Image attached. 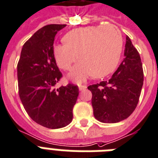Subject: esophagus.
<instances>
[{
    "label": "esophagus",
    "mask_w": 158,
    "mask_h": 158,
    "mask_svg": "<svg viewBox=\"0 0 158 158\" xmlns=\"http://www.w3.org/2000/svg\"><path fill=\"white\" fill-rule=\"evenodd\" d=\"M86 89V86L85 85H79V90L80 91H81V90H84V89Z\"/></svg>",
    "instance_id": "esophagus-1"
}]
</instances>
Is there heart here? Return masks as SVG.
I'll return each mask as SVG.
<instances>
[{
  "label": "heart",
  "mask_w": 158,
  "mask_h": 158,
  "mask_svg": "<svg viewBox=\"0 0 158 158\" xmlns=\"http://www.w3.org/2000/svg\"><path fill=\"white\" fill-rule=\"evenodd\" d=\"M63 45L53 47V56L59 69L69 71L76 59L81 63L73 68L69 77L82 82L92 75L103 78L116 69L122 55L123 39L114 25L78 27L68 31Z\"/></svg>",
  "instance_id": "b5f03b06"
}]
</instances>
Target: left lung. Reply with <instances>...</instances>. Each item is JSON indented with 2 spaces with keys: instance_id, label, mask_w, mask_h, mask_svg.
<instances>
[{
  "instance_id": "left-lung-1",
  "label": "left lung",
  "mask_w": 158,
  "mask_h": 158,
  "mask_svg": "<svg viewBox=\"0 0 158 158\" xmlns=\"http://www.w3.org/2000/svg\"><path fill=\"white\" fill-rule=\"evenodd\" d=\"M125 59L112 77L88 86L92 93L94 116L103 123L127 119L135 109L143 83L140 56L127 36Z\"/></svg>"
}]
</instances>
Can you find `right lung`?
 Masks as SVG:
<instances>
[{
  "instance_id": "add662e5",
  "label": "right lung",
  "mask_w": 158,
  "mask_h": 158,
  "mask_svg": "<svg viewBox=\"0 0 158 158\" xmlns=\"http://www.w3.org/2000/svg\"><path fill=\"white\" fill-rule=\"evenodd\" d=\"M66 24L44 26L24 43L17 66L19 94L29 117L49 129H59L73 121L77 85L54 87L62 77L53 56L55 35Z\"/></svg>"
}]
</instances>
